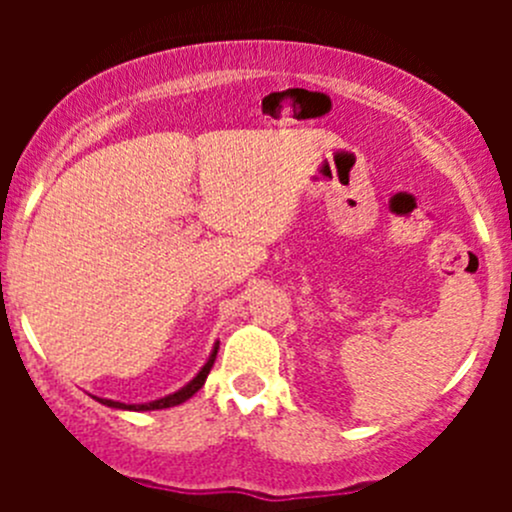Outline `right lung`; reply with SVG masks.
<instances>
[{
	"label": "right lung",
	"instance_id": "obj_1",
	"mask_svg": "<svg viewBox=\"0 0 512 512\" xmlns=\"http://www.w3.org/2000/svg\"><path fill=\"white\" fill-rule=\"evenodd\" d=\"M215 356H218V347L213 349V354H210L208 364H205L203 369H200V374L195 376V379L190 381L188 386H183V389L175 391V394L165 396V399L153 401V404H118V401H111V399H98V401H101V404H106V406H111V409H128V411H153V409H170V406H178V404H183V401H188L190 396L195 394V391L203 389L205 379H208L210 369H213V364H215Z\"/></svg>",
	"mask_w": 512,
	"mask_h": 512
}]
</instances>
